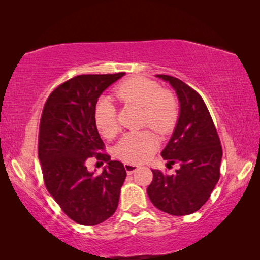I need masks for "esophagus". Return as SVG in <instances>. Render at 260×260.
Listing matches in <instances>:
<instances>
[{
    "label": "esophagus",
    "mask_w": 260,
    "mask_h": 260,
    "mask_svg": "<svg viewBox=\"0 0 260 260\" xmlns=\"http://www.w3.org/2000/svg\"><path fill=\"white\" fill-rule=\"evenodd\" d=\"M124 166H125V170L128 175L133 174L134 172H136V171L139 170V166L136 164H132V162H125Z\"/></svg>",
    "instance_id": "esophagus-1"
}]
</instances>
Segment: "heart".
<instances>
[{
	"instance_id": "heart-1",
	"label": "heart",
	"mask_w": 260,
	"mask_h": 260,
	"mask_svg": "<svg viewBox=\"0 0 260 260\" xmlns=\"http://www.w3.org/2000/svg\"><path fill=\"white\" fill-rule=\"evenodd\" d=\"M113 94L122 104H138L143 108L142 126H149L158 134H170L177 125L180 105L172 91L162 89L159 83L143 77L128 78L117 85ZM95 125L100 134L111 139L119 131L117 105L112 99L104 98L96 104ZM158 147V140L151 131L128 132L114 148L117 158L138 164L150 158Z\"/></svg>"
}]
</instances>
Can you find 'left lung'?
<instances>
[{"label": "left lung", "instance_id": "8db88e82", "mask_svg": "<svg viewBox=\"0 0 260 260\" xmlns=\"http://www.w3.org/2000/svg\"><path fill=\"white\" fill-rule=\"evenodd\" d=\"M171 83L179 98L180 116L161 157L180 165L167 175L152 170L147 189L152 204L162 212L187 215L199 211L210 199L220 178L222 148L212 117L202 96L178 78L157 74Z\"/></svg>", "mask_w": 260, "mask_h": 260}]
</instances>
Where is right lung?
<instances>
[{"instance_id":"add662e5","label":"right lung","mask_w":260,"mask_h":260,"mask_svg":"<svg viewBox=\"0 0 260 260\" xmlns=\"http://www.w3.org/2000/svg\"><path fill=\"white\" fill-rule=\"evenodd\" d=\"M124 74L74 77L51 91L42 110L38 155L43 181L61 211L79 225H99L118 208L126 170L104 151L94 111L100 95ZM91 156L108 164L100 176L87 172Z\"/></svg>"}]
</instances>
